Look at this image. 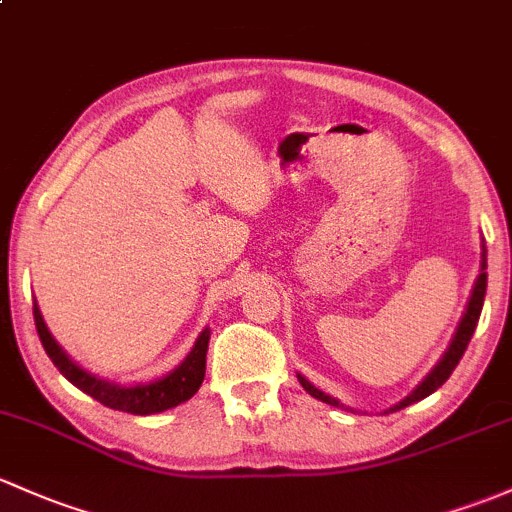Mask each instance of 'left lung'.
I'll return each instance as SVG.
<instances>
[{
	"label": "left lung",
	"mask_w": 512,
	"mask_h": 512,
	"mask_svg": "<svg viewBox=\"0 0 512 512\" xmlns=\"http://www.w3.org/2000/svg\"><path fill=\"white\" fill-rule=\"evenodd\" d=\"M481 247H483V252H481V274H478L476 284H473V292H471L469 306H466L464 319H461L459 328H456V333H454V338H451L449 348H446V353L441 355L439 363L434 365L432 373H429L427 378H424L422 383H419L417 387H414V390L410 392V395L405 397V400H400V402H397V405H392L390 410H385V414L400 412L402 407H407V405H412V402H419V400H424V397H429L434 390H439V387L444 385L446 380H449V375L454 373V368H456V365H459L461 355H464L466 346H469V341H471V336H473V331H476L478 316H481V309H483V297H486V284H488V274H486V245H481ZM297 378H299L301 387H304V390L309 392L311 397H316V400L326 402V405L343 407V405H338L336 397H331V395H326V392H321L319 387L311 385L309 380L304 378V375L297 373Z\"/></svg>",
	"instance_id": "1"
}]
</instances>
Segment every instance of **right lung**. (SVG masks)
Listing matches in <instances>:
<instances>
[{"instance_id":"add662e5","label":"right lung","mask_w":512,"mask_h":512,"mask_svg":"<svg viewBox=\"0 0 512 512\" xmlns=\"http://www.w3.org/2000/svg\"><path fill=\"white\" fill-rule=\"evenodd\" d=\"M34 321L41 338V346L46 348L48 358H51L53 365L61 370V375H66V380H71L78 390H83L85 395H90L93 400H98L100 405L110 407V410H120L129 414H157L171 410V407L191 400L198 392V387H201L203 378H206V353L208 341H211V328H203L201 336L196 338V346L191 348V353H188L186 358L181 360V365H176L169 375L152 380V383L117 385L88 373V370H83L78 363H73V360L68 358L66 351L58 346L56 338L48 331L36 301Z\"/></svg>"}]
</instances>
